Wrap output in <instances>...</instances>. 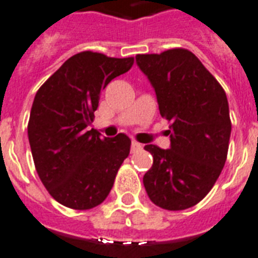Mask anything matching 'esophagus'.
<instances>
[{
  "instance_id": "obj_1",
  "label": "esophagus",
  "mask_w": 258,
  "mask_h": 258,
  "mask_svg": "<svg viewBox=\"0 0 258 258\" xmlns=\"http://www.w3.org/2000/svg\"><path fill=\"white\" fill-rule=\"evenodd\" d=\"M141 149H142L141 143H138L137 141L131 142V151H133V153H135V151H138V150H141Z\"/></svg>"
}]
</instances>
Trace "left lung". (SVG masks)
Returning <instances> with one entry per match:
<instances>
[{
	"instance_id": "obj_1",
	"label": "left lung",
	"mask_w": 258,
	"mask_h": 258,
	"mask_svg": "<svg viewBox=\"0 0 258 258\" xmlns=\"http://www.w3.org/2000/svg\"><path fill=\"white\" fill-rule=\"evenodd\" d=\"M137 64L157 93L170 121V146H145L153 166L143 176L147 196L166 210H184L202 201L228 157L232 121L228 97L196 54L184 48L138 54Z\"/></svg>"
}]
</instances>
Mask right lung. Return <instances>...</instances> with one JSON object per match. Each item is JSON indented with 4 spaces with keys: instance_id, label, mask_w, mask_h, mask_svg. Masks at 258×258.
<instances>
[{
    "instance_id": "obj_1",
    "label": "right lung",
    "mask_w": 258,
    "mask_h": 258,
    "mask_svg": "<svg viewBox=\"0 0 258 258\" xmlns=\"http://www.w3.org/2000/svg\"><path fill=\"white\" fill-rule=\"evenodd\" d=\"M133 64L134 57L84 50L68 58L34 96L28 137L36 171L50 196L67 208L100 205L128 157L127 135L100 138L87 125L93 121L101 89Z\"/></svg>"
}]
</instances>
